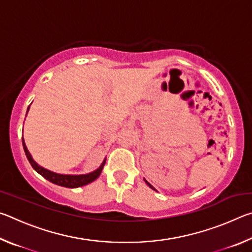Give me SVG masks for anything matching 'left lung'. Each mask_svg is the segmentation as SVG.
<instances>
[{"label": "left lung", "mask_w": 252, "mask_h": 252, "mask_svg": "<svg viewBox=\"0 0 252 252\" xmlns=\"http://www.w3.org/2000/svg\"><path fill=\"white\" fill-rule=\"evenodd\" d=\"M146 182H147V181H146ZM147 185H148L149 187H150V188H151V189H153V190H156V189H155V188H153V187H152V186H151V185H150V183H149V182H147Z\"/></svg>", "instance_id": "obj_1"}]
</instances>
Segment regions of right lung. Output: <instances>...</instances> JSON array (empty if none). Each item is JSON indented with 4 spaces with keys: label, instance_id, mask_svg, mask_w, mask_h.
Returning <instances> with one entry per match:
<instances>
[{
    "label": "right lung",
    "instance_id": "add662e5",
    "mask_svg": "<svg viewBox=\"0 0 252 252\" xmlns=\"http://www.w3.org/2000/svg\"><path fill=\"white\" fill-rule=\"evenodd\" d=\"M28 111H29V109H28ZM22 143H23V149H24L25 156H27L29 162L31 163L32 168L35 170L37 173H40L42 177L45 178L46 180H49L50 182L54 183V185H58V186H61V187L78 188V187L89 185V183L94 181L95 179L100 176L102 169H103V165L105 163V159H104V161L102 162V164L100 165L99 168L94 170L93 172H90L88 174H78V176H73V174L55 173V172L50 171V170H48V169H44L43 167H41V165L37 164L36 162L32 159V157H31V155H30L27 146H25L23 136H22Z\"/></svg>",
    "mask_w": 252,
    "mask_h": 252
}]
</instances>
